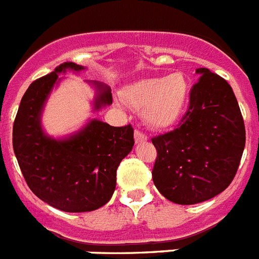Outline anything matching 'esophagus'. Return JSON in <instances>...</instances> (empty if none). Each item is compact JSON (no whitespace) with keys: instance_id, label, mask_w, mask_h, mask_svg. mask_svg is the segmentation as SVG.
<instances>
[{"instance_id":"34e87169","label":"esophagus","mask_w":259,"mask_h":259,"mask_svg":"<svg viewBox=\"0 0 259 259\" xmlns=\"http://www.w3.org/2000/svg\"><path fill=\"white\" fill-rule=\"evenodd\" d=\"M134 140H136V143H141L149 140V137H147V134L142 133L141 130H136L134 132Z\"/></svg>"}]
</instances>
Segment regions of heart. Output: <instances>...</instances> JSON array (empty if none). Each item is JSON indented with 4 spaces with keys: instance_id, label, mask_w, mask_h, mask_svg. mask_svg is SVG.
I'll list each match as a JSON object with an SVG mask.
<instances>
[{
    "instance_id": "obj_1",
    "label": "heart",
    "mask_w": 259,
    "mask_h": 259,
    "mask_svg": "<svg viewBox=\"0 0 259 259\" xmlns=\"http://www.w3.org/2000/svg\"><path fill=\"white\" fill-rule=\"evenodd\" d=\"M123 97L134 108H145L143 117L147 123L166 127L177 122L186 108L188 82L182 73L143 79L127 87Z\"/></svg>"
}]
</instances>
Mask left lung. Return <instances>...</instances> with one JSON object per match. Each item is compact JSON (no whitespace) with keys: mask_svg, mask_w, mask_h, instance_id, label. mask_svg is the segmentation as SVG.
Masks as SVG:
<instances>
[{"mask_svg":"<svg viewBox=\"0 0 259 259\" xmlns=\"http://www.w3.org/2000/svg\"><path fill=\"white\" fill-rule=\"evenodd\" d=\"M196 73L179 125L151 138L156 149L154 184L166 199L182 205L212 199L232 183L246 140L232 87L208 68Z\"/></svg>","mask_w":259,"mask_h":259,"instance_id":"1","label":"left lung"}]
</instances>
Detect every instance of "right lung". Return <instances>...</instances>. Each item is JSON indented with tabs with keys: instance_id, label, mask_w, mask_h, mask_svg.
I'll use <instances>...</instances> for the list:
<instances>
[{
	"instance_id": "obj_1",
	"label": "right lung",
	"mask_w": 259,
	"mask_h": 259,
	"mask_svg": "<svg viewBox=\"0 0 259 259\" xmlns=\"http://www.w3.org/2000/svg\"><path fill=\"white\" fill-rule=\"evenodd\" d=\"M68 68L84 69L66 62L30 84L13 125V149L26 183L39 199L64 212H89L112 197L117 168L133 149L134 130L130 123L114 127L93 119L68 140L46 137L40 110L59 73ZM97 87L99 109L112 104L113 97L109 88Z\"/></svg>"
}]
</instances>
